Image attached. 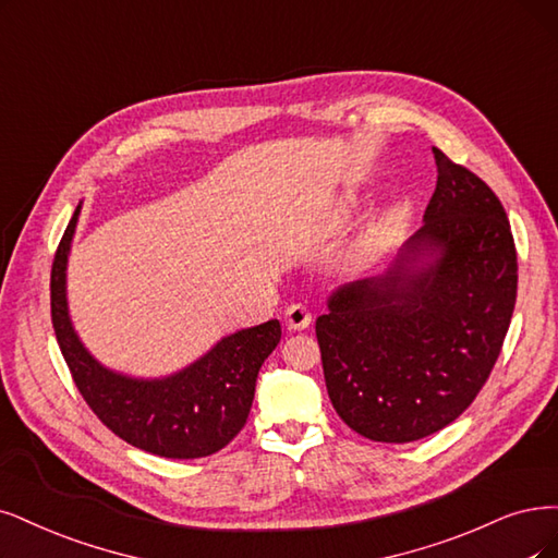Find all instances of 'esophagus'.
Wrapping results in <instances>:
<instances>
[{
	"instance_id": "esophagus-1",
	"label": "esophagus",
	"mask_w": 558,
	"mask_h": 558,
	"mask_svg": "<svg viewBox=\"0 0 558 558\" xmlns=\"http://www.w3.org/2000/svg\"><path fill=\"white\" fill-rule=\"evenodd\" d=\"M284 324H287V328H290V331H303V328L313 324V313L301 303L290 305V307H287V313H284Z\"/></svg>"
}]
</instances>
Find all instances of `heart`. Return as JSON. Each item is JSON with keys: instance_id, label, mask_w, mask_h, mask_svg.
<instances>
[{"instance_id": "1", "label": "heart", "mask_w": 558, "mask_h": 558, "mask_svg": "<svg viewBox=\"0 0 558 558\" xmlns=\"http://www.w3.org/2000/svg\"><path fill=\"white\" fill-rule=\"evenodd\" d=\"M354 209H356V199L354 197H344L340 202V206H338L336 218L338 220H347L349 216L354 214ZM407 216H409V211H407L404 204H393V206H388L386 211H381L373 222L367 225V230L363 232V239H361L363 253L379 251V247L400 230L402 222L407 220Z\"/></svg>"}]
</instances>
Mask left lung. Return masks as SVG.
<instances>
[{
    "mask_svg": "<svg viewBox=\"0 0 558 558\" xmlns=\"http://www.w3.org/2000/svg\"><path fill=\"white\" fill-rule=\"evenodd\" d=\"M432 151L439 174L421 230L381 276L340 284L315 324L338 416L384 444L435 435L476 400L518 296L499 197Z\"/></svg>",
    "mask_w": 558,
    "mask_h": 558,
    "instance_id": "obj_1",
    "label": "left lung"
}]
</instances>
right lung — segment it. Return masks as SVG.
Wrapping results in <instances>:
<instances>
[{"mask_svg":"<svg viewBox=\"0 0 558 558\" xmlns=\"http://www.w3.org/2000/svg\"><path fill=\"white\" fill-rule=\"evenodd\" d=\"M82 202L57 247L50 276L52 326L77 390L119 439L158 458L195 460L230 444L251 414L262 363L280 342V322L241 328L168 377L117 373L92 356L75 333L66 266Z\"/></svg>","mask_w":558,"mask_h":558,"instance_id":"add662e5","label":"right lung"}]
</instances>
